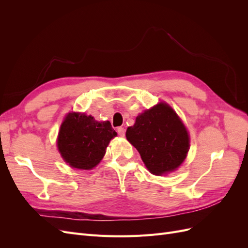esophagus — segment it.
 <instances>
[{
  "mask_svg": "<svg viewBox=\"0 0 248 248\" xmlns=\"http://www.w3.org/2000/svg\"><path fill=\"white\" fill-rule=\"evenodd\" d=\"M117 132L120 137H124L125 136V129L123 128V127H118L117 128Z\"/></svg>",
  "mask_w": 248,
  "mask_h": 248,
  "instance_id": "34e87169",
  "label": "esophagus"
}]
</instances>
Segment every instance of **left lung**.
Returning <instances> with one entry per match:
<instances>
[{
    "label": "left lung",
    "mask_w": 248,
    "mask_h": 248,
    "mask_svg": "<svg viewBox=\"0 0 248 248\" xmlns=\"http://www.w3.org/2000/svg\"><path fill=\"white\" fill-rule=\"evenodd\" d=\"M126 138L136 148L147 169L154 175L175 170L189 148V137L176 112L159 103L140 114Z\"/></svg>",
    "instance_id": "1"
}]
</instances>
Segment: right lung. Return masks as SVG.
Wrapping results in <instances>:
<instances>
[{
  "label": "right lung",
  "instance_id": "right-lung-1",
  "mask_svg": "<svg viewBox=\"0 0 248 248\" xmlns=\"http://www.w3.org/2000/svg\"><path fill=\"white\" fill-rule=\"evenodd\" d=\"M117 136L109 121L97 122L92 116L69 114L58 138V149L74 169L91 170L106 154L109 140Z\"/></svg>",
  "mask_w": 248,
  "mask_h": 248
}]
</instances>
